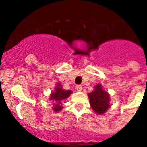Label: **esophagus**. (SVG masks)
I'll use <instances>...</instances> for the list:
<instances>
[{
	"mask_svg": "<svg viewBox=\"0 0 147 147\" xmlns=\"http://www.w3.org/2000/svg\"><path fill=\"white\" fill-rule=\"evenodd\" d=\"M76 91L80 92V91H82V85H76Z\"/></svg>",
	"mask_w": 147,
	"mask_h": 147,
	"instance_id": "obj_1",
	"label": "esophagus"
}]
</instances>
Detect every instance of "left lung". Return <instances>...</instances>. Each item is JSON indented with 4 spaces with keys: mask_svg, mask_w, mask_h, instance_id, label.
I'll use <instances>...</instances> for the list:
<instances>
[{
    "mask_svg": "<svg viewBox=\"0 0 147 147\" xmlns=\"http://www.w3.org/2000/svg\"><path fill=\"white\" fill-rule=\"evenodd\" d=\"M94 88V92L88 94L90 105L97 114H101L105 113L110 107L109 94L101 88V85L99 84L97 85Z\"/></svg>",
    "mask_w": 147,
    "mask_h": 147,
    "instance_id": "8db88e82",
    "label": "left lung"
}]
</instances>
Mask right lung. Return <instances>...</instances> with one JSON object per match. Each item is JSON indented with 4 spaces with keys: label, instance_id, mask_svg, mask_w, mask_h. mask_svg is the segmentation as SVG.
I'll list each match as a JSON object with an SVG mask.
<instances>
[{
    "label": "right lung",
    "instance_id": "1",
    "mask_svg": "<svg viewBox=\"0 0 147 147\" xmlns=\"http://www.w3.org/2000/svg\"><path fill=\"white\" fill-rule=\"evenodd\" d=\"M71 94V90L65 91V90L62 89L59 84H58V85L55 88V92H53L50 96V100H53V102L55 103L53 110L56 112L61 111L62 109L61 101L64 99H66L67 98H69Z\"/></svg>",
    "mask_w": 147,
    "mask_h": 147
}]
</instances>
